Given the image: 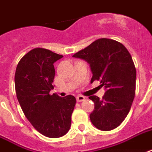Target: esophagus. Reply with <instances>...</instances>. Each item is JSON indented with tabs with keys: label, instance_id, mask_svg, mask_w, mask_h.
<instances>
[{
	"label": "esophagus",
	"instance_id": "esophagus-1",
	"mask_svg": "<svg viewBox=\"0 0 152 152\" xmlns=\"http://www.w3.org/2000/svg\"><path fill=\"white\" fill-rule=\"evenodd\" d=\"M76 100H77V102L84 101V100H85V97L83 96H80V95H79V96H76Z\"/></svg>",
	"mask_w": 152,
	"mask_h": 152
}]
</instances>
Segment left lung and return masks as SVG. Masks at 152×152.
<instances>
[{"label":"left lung","mask_w":152,"mask_h":152,"mask_svg":"<svg viewBox=\"0 0 152 152\" xmlns=\"http://www.w3.org/2000/svg\"><path fill=\"white\" fill-rule=\"evenodd\" d=\"M73 57L85 60L92 72L91 83L99 81L106 89L101 99L89 96L95 104L90 114L92 124L102 131L116 128L127 117L135 98L136 69L131 54L120 42L100 38Z\"/></svg>","instance_id":"obj_1"}]
</instances>
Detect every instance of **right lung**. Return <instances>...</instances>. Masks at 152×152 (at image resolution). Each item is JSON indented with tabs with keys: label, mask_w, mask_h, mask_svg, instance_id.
<instances>
[{
	"label": "right lung",
	"mask_w": 152,
	"mask_h": 152,
	"mask_svg": "<svg viewBox=\"0 0 152 152\" xmlns=\"http://www.w3.org/2000/svg\"><path fill=\"white\" fill-rule=\"evenodd\" d=\"M63 57L48 49L36 48L20 59L15 73V89L22 111L36 130L48 138H59L71 127L76 98L50 95L54 88L53 64Z\"/></svg>",
	"instance_id": "obj_1"
}]
</instances>
